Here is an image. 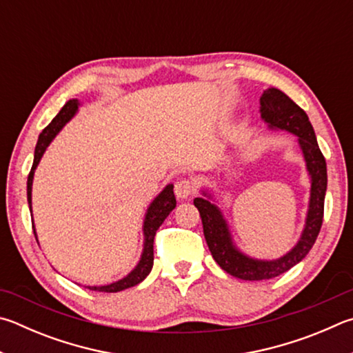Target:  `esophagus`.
I'll use <instances>...</instances> for the list:
<instances>
[{"instance_id":"esophagus-1","label":"esophagus","mask_w":353,"mask_h":353,"mask_svg":"<svg viewBox=\"0 0 353 353\" xmlns=\"http://www.w3.org/2000/svg\"><path fill=\"white\" fill-rule=\"evenodd\" d=\"M174 193L179 199H188L194 193V187L190 179H179L174 183Z\"/></svg>"}]
</instances>
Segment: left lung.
Wrapping results in <instances>:
<instances>
[{
    "label": "left lung",
    "instance_id": "obj_1",
    "mask_svg": "<svg viewBox=\"0 0 353 353\" xmlns=\"http://www.w3.org/2000/svg\"><path fill=\"white\" fill-rule=\"evenodd\" d=\"M261 117L270 128H279L298 136V142L312 179L310 203L307 213L305 228L299 242L283 258L276 261H258L242 254L233 245L219 208L207 199L196 197L194 207L202 217L203 236L214 261L222 270L234 278L245 281L272 279L290 270L293 265L303 261L315 243L324 217V197L327 190V166L319 150L315 131L304 110L279 89L270 88L261 97ZM205 194V193H203Z\"/></svg>",
    "mask_w": 353,
    "mask_h": 353
}]
</instances>
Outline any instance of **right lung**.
Instances as JSON below:
<instances>
[{"mask_svg": "<svg viewBox=\"0 0 353 353\" xmlns=\"http://www.w3.org/2000/svg\"><path fill=\"white\" fill-rule=\"evenodd\" d=\"M77 108H79V100H69L68 103L61 108V111L55 115L54 120L44 128L41 131L40 137H38V142L35 146V156H34V163H32L30 172L28 176V202H29V208L32 210V179H34V172L38 162H40L41 156L46 151L48 145L52 142V139L57 136L63 126L66 125V121L72 119V115L75 114ZM176 207V197H174V191H172V185H168L162 193H160L152 203L150 205L148 213L145 216V222H143V234H145V243H143V253L142 258H140V262L134 270L125 276L123 279L117 281V283H112L110 285H100V287H88L89 290H95V292H105V293H115L120 290H125V288H130L137 285L139 283L148 276L151 268H152V261H154V236L159 227L162 225L163 221L166 219L172 210ZM34 228V225H32ZM35 234V230H34ZM37 239V238H35Z\"/></svg>", "mask_w": 353, "mask_h": 353, "instance_id": "add662e5", "label": "right lung"}]
</instances>
